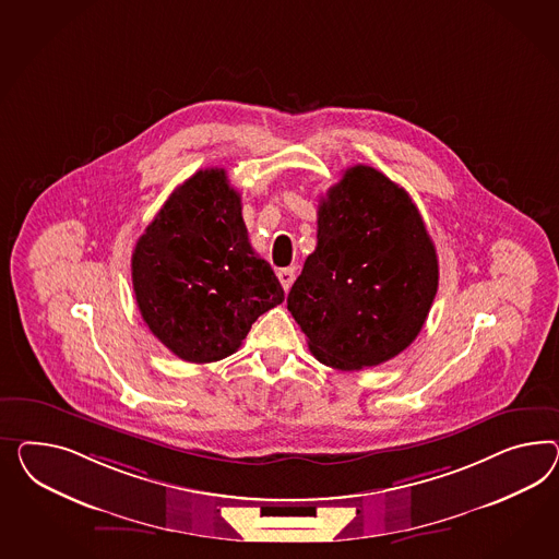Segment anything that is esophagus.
<instances>
[{"label": "esophagus", "mask_w": 559, "mask_h": 559, "mask_svg": "<svg viewBox=\"0 0 559 559\" xmlns=\"http://www.w3.org/2000/svg\"><path fill=\"white\" fill-rule=\"evenodd\" d=\"M295 272H297V269H281V271H278V281H281V285H283L285 290H288L290 285H293Z\"/></svg>", "instance_id": "esophagus-1"}]
</instances>
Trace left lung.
I'll list each match as a JSON object with an SVG mask.
<instances>
[{
	"label": "left lung",
	"instance_id": "1",
	"mask_svg": "<svg viewBox=\"0 0 559 559\" xmlns=\"http://www.w3.org/2000/svg\"><path fill=\"white\" fill-rule=\"evenodd\" d=\"M438 254L407 191L372 166L321 197L318 248L288 293L319 362L362 370L407 349L436 299Z\"/></svg>",
	"mask_w": 559,
	"mask_h": 559
}]
</instances>
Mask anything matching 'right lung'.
<instances>
[{"label": "right lung", "instance_id": "1", "mask_svg": "<svg viewBox=\"0 0 559 559\" xmlns=\"http://www.w3.org/2000/svg\"><path fill=\"white\" fill-rule=\"evenodd\" d=\"M132 285L148 330L185 362L231 356L252 323L285 301L248 241L224 168L197 170L166 199L136 241Z\"/></svg>", "mask_w": 559, "mask_h": 559}]
</instances>
